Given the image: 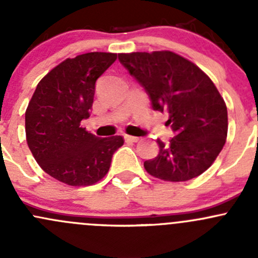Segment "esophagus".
<instances>
[{
  "instance_id": "esophagus-1",
  "label": "esophagus",
  "mask_w": 258,
  "mask_h": 258,
  "mask_svg": "<svg viewBox=\"0 0 258 258\" xmlns=\"http://www.w3.org/2000/svg\"><path fill=\"white\" fill-rule=\"evenodd\" d=\"M124 140H126L127 142H139L140 141L139 137L130 136V135H126V136H124Z\"/></svg>"
}]
</instances>
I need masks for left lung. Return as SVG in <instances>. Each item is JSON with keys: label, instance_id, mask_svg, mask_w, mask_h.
<instances>
[{"label": "left lung", "instance_id": "left-lung-1", "mask_svg": "<svg viewBox=\"0 0 258 258\" xmlns=\"http://www.w3.org/2000/svg\"><path fill=\"white\" fill-rule=\"evenodd\" d=\"M145 87L156 111L168 113L175 137L145 161L151 176L168 182L197 177L211 167L227 139V107L215 83L189 59L171 51L118 53Z\"/></svg>", "mask_w": 258, "mask_h": 258}]
</instances>
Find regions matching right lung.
<instances>
[{
    "label": "right lung",
    "instance_id": "right-lung-1",
    "mask_svg": "<svg viewBox=\"0 0 258 258\" xmlns=\"http://www.w3.org/2000/svg\"><path fill=\"white\" fill-rule=\"evenodd\" d=\"M117 53L67 58L38 82L25 114L26 141L40 167L69 186H91L108 172L122 136L100 139L81 126L90 117L98 77Z\"/></svg>",
    "mask_w": 258,
    "mask_h": 258
}]
</instances>
